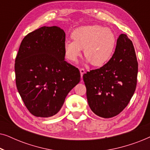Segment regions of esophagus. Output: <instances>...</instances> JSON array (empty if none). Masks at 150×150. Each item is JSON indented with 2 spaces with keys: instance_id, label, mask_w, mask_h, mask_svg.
Instances as JSON below:
<instances>
[{
  "instance_id": "34e87169",
  "label": "esophagus",
  "mask_w": 150,
  "mask_h": 150,
  "mask_svg": "<svg viewBox=\"0 0 150 150\" xmlns=\"http://www.w3.org/2000/svg\"><path fill=\"white\" fill-rule=\"evenodd\" d=\"M80 73H81V78H83V74H84L85 73V69H83V68L80 69Z\"/></svg>"
}]
</instances>
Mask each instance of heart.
Segmentation results:
<instances>
[{
    "instance_id": "heart-1",
    "label": "heart",
    "mask_w": 150,
    "mask_h": 150,
    "mask_svg": "<svg viewBox=\"0 0 150 150\" xmlns=\"http://www.w3.org/2000/svg\"><path fill=\"white\" fill-rule=\"evenodd\" d=\"M71 38L72 42H66L63 46L65 58L69 62L76 63L83 49L86 62L97 67L104 66L110 60L117 43L111 29L96 24L76 28Z\"/></svg>"
}]
</instances>
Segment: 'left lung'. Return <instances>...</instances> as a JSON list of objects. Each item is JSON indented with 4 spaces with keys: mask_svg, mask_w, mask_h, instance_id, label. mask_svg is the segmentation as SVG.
I'll list each match as a JSON object with an SVG mask.
<instances>
[{
    "mask_svg": "<svg viewBox=\"0 0 150 150\" xmlns=\"http://www.w3.org/2000/svg\"><path fill=\"white\" fill-rule=\"evenodd\" d=\"M138 62L132 41L121 34L110 60L83 75L88 104L96 115L110 118L120 114L136 89Z\"/></svg>",
    "mask_w": 150,
    "mask_h": 150,
    "instance_id": "left-lung-1",
    "label": "left lung"
}]
</instances>
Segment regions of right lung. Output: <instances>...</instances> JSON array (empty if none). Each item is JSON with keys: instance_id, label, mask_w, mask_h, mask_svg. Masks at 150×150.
<instances>
[{"instance_id": "right-lung-1", "label": "right lung", "mask_w": 150, "mask_h": 150, "mask_svg": "<svg viewBox=\"0 0 150 150\" xmlns=\"http://www.w3.org/2000/svg\"><path fill=\"white\" fill-rule=\"evenodd\" d=\"M65 41L62 28L42 26L28 33L20 44L15 61L16 87L34 116L56 115L81 81L79 69L65 61Z\"/></svg>"}]
</instances>
